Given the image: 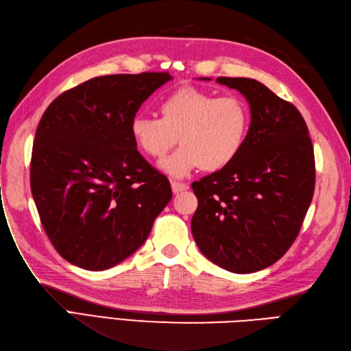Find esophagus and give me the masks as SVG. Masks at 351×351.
Returning <instances> with one entry per match:
<instances>
[{
    "label": "esophagus",
    "instance_id": "1",
    "mask_svg": "<svg viewBox=\"0 0 351 351\" xmlns=\"http://www.w3.org/2000/svg\"><path fill=\"white\" fill-rule=\"evenodd\" d=\"M189 186L188 184H184V182H176V180H173L172 182V191L173 194H178V192H182V191H186Z\"/></svg>",
    "mask_w": 351,
    "mask_h": 351
}]
</instances>
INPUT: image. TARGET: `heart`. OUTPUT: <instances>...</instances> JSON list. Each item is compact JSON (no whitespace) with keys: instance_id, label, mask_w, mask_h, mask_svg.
Returning a JSON list of instances; mask_svg holds the SVG:
<instances>
[{"instance_id":"1","label":"heart","mask_w":351,"mask_h":351,"mask_svg":"<svg viewBox=\"0 0 351 351\" xmlns=\"http://www.w3.org/2000/svg\"><path fill=\"white\" fill-rule=\"evenodd\" d=\"M159 112L160 118L134 117L130 131L152 159H163L179 140L182 147L162 163L175 178L199 167L214 172L229 166L239 156L251 123L250 109L239 96H216L195 87H180L165 96Z\"/></svg>"}]
</instances>
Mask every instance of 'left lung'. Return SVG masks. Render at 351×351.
Returning a JSON list of instances; mask_svg holds the SVG:
<instances>
[{"label": "left lung", "mask_w": 351, "mask_h": 351, "mask_svg": "<svg viewBox=\"0 0 351 351\" xmlns=\"http://www.w3.org/2000/svg\"><path fill=\"white\" fill-rule=\"evenodd\" d=\"M241 92L251 125L239 156L192 184L191 230L211 263L236 274L277 263L296 241L315 191L313 145L300 112L252 78L219 77Z\"/></svg>", "instance_id": "8db88e82"}]
</instances>
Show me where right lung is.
<instances>
[{
	"instance_id": "1",
	"label": "right lung",
	"mask_w": 351,
	"mask_h": 351,
	"mask_svg": "<svg viewBox=\"0 0 351 351\" xmlns=\"http://www.w3.org/2000/svg\"><path fill=\"white\" fill-rule=\"evenodd\" d=\"M169 73L95 77L56 97L33 141L30 188L43 230L64 259L101 271L149 237L172 188L138 153L131 119Z\"/></svg>"
}]
</instances>
